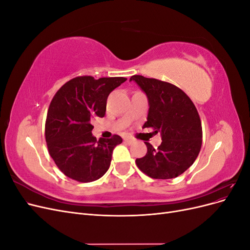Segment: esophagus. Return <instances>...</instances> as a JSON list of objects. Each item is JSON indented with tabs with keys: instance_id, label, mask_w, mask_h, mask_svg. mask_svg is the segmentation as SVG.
I'll use <instances>...</instances> for the list:
<instances>
[{
	"instance_id": "esophagus-1",
	"label": "esophagus",
	"mask_w": 250,
	"mask_h": 250,
	"mask_svg": "<svg viewBox=\"0 0 250 250\" xmlns=\"http://www.w3.org/2000/svg\"><path fill=\"white\" fill-rule=\"evenodd\" d=\"M124 141H125L126 143H128V144H133V143L135 142V140H134V139L129 138V137H126V138H124Z\"/></svg>"
}]
</instances>
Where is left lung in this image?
Returning <instances> with one entry per match:
<instances>
[{"mask_svg":"<svg viewBox=\"0 0 250 250\" xmlns=\"http://www.w3.org/2000/svg\"><path fill=\"white\" fill-rule=\"evenodd\" d=\"M146 94L149 110L143 128L160 132L162 144L154 148L146 142L147 153L137 158L139 169L151 178H175L191 167L202 144L201 121L194 103L171 83L140 75L131 76Z\"/></svg>","mask_w":250,"mask_h":250,"instance_id":"obj_1","label":"left lung"}]
</instances>
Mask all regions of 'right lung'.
Returning a JSON list of instances; mask_svg holds the SVG:
<instances>
[{"mask_svg": "<svg viewBox=\"0 0 250 250\" xmlns=\"http://www.w3.org/2000/svg\"><path fill=\"white\" fill-rule=\"evenodd\" d=\"M127 79L76 77L55 94L46 120L49 153L65 176L80 183H90L108 170L112 151L122 138L94 137L92 122L103 118L108 95Z\"/></svg>", "mask_w": 250, "mask_h": 250, "instance_id": "1", "label": "right lung"}]
</instances>
